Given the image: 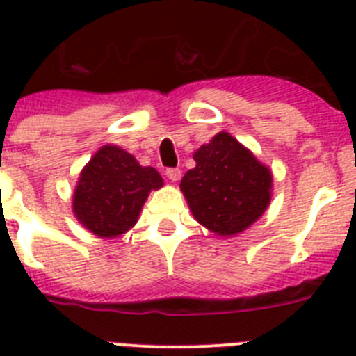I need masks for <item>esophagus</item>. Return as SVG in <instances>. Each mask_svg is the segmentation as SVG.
Returning a JSON list of instances; mask_svg holds the SVG:
<instances>
[{"instance_id":"34e87169","label":"esophagus","mask_w":356,"mask_h":356,"mask_svg":"<svg viewBox=\"0 0 356 356\" xmlns=\"http://www.w3.org/2000/svg\"><path fill=\"white\" fill-rule=\"evenodd\" d=\"M165 176H168L171 181H178V180H180L181 171H180V169H176V168H169V169H165Z\"/></svg>"}]
</instances>
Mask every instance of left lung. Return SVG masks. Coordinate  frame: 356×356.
I'll return each instance as SVG.
<instances>
[{"instance_id":"8db88e82","label":"left lung","mask_w":356,"mask_h":356,"mask_svg":"<svg viewBox=\"0 0 356 356\" xmlns=\"http://www.w3.org/2000/svg\"><path fill=\"white\" fill-rule=\"evenodd\" d=\"M196 168L180 188L194 219L210 232L232 237L253 225L269 207L271 169L226 131L194 153Z\"/></svg>"}]
</instances>
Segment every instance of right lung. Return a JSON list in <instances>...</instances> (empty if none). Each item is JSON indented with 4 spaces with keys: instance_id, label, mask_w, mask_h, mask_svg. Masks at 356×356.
I'll return each instance as SVG.
<instances>
[{
    "instance_id": "add662e5",
    "label": "right lung",
    "mask_w": 356,
    "mask_h": 356,
    "mask_svg": "<svg viewBox=\"0 0 356 356\" xmlns=\"http://www.w3.org/2000/svg\"><path fill=\"white\" fill-rule=\"evenodd\" d=\"M162 185L155 168H143L128 151L106 144L81 169L72 212L90 234L119 237L135 226L149 193Z\"/></svg>"
}]
</instances>
